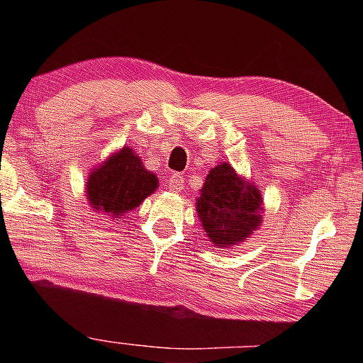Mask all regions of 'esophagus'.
<instances>
[{
  "instance_id": "esophagus-1",
  "label": "esophagus",
  "mask_w": 363,
  "mask_h": 363,
  "mask_svg": "<svg viewBox=\"0 0 363 363\" xmlns=\"http://www.w3.org/2000/svg\"><path fill=\"white\" fill-rule=\"evenodd\" d=\"M183 182H185V178H183L180 173H172V177L168 178V188H170L172 191L178 193L183 188Z\"/></svg>"
}]
</instances>
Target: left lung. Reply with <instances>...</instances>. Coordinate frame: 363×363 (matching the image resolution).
I'll list each match as a JSON object with an SVG mask.
<instances>
[{
	"instance_id": "1",
	"label": "left lung",
	"mask_w": 363,
	"mask_h": 363,
	"mask_svg": "<svg viewBox=\"0 0 363 363\" xmlns=\"http://www.w3.org/2000/svg\"><path fill=\"white\" fill-rule=\"evenodd\" d=\"M196 198V211L213 246L245 241L262 221V198L252 182H245L230 163L211 168Z\"/></svg>"
}]
</instances>
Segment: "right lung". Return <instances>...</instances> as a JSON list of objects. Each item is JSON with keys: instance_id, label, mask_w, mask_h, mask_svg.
Wrapping results in <instances>:
<instances>
[{"instance_id": "add662e5", "label": "right lung", "mask_w": 363, "mask_h": 363, "mask_svg": "<svg viewBox=\"0 0 363 363\" xmlns=\"http://www.w3.org/2000/svg\"><path fill=\"white\" fill-rule=\"evenodd\" d=\"M157 188V175L148 172L137 153L127 145L91 172L86 196L97 213L121 218L135 210Z\"/></svg>"}]
</instances>
